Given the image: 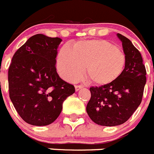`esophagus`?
<instances>
[{
	"instance_id": "obj_1",
	"label": "esophagus",
	"mask_w": 154,
	"mask_h": 154,
	"mask_svg": "<svg viewBox=\"0 0 154 154\" xmlns=\"http://www.w3.org/2000/svg\"><path fill=\"white\" fill-rule=\"evenodd\" d=\"M83 87H83L82 85H76L75 86V90H76V91H78L80 89L83 88Z\"/></svg>"
}]
</instances>
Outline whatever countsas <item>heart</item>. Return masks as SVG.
<instances>
[{
	"label": "heart",
	"mask_w": 154,
	"mask_h": 154,
	"mask_svg": "<svg viewBox=\"0 0 154 154\" xmlns=\"http://www.w3.org/2000/svg\"><path fill=\"white\" fill-rule=\"evenodd\" d=\"M57 69L67 81H75L83 74L91 84L106 86L123 74L126 57L122 50L107 40L93 38L79 41L60 50Z\"/></svg>",
	"instance_id": "1"
}]
</instances>
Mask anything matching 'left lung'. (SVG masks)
I'll return each mask as SVG.
<instances>
[{"instance_id": "obj_1", "label": "left lung", "mask_w": 154, "mask_h": 154, "mask_svg": "<svg viewBox=\"0 0 154 154\" xmlns=\"http://www.w3.org/2000/svg\"><path fill=\"white\" fill-rule=\"evenodd\" d=\"M117 36L126 57L124 72L112 84L90 87L91 97L87 106L89 117L103 126L127 122L140 106L146 84V68L140 51L125 36L119 33Z\"/></svg>"}]
</instances>
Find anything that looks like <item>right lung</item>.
<instances>
[{
    "label": "right lung",
    "instance_id": "right-lung-1",
    "mask_svg": "<svg viewBox=\"0 0 154 154\" xmlns=\"http://www.w3.org/2000/svg\"><path fill=\"white\" fill-rule=\"evenodd\" d=\"M62 40L42 34L30 37L14 54L8 70L9 95L18 114L32 125L51 124L75 88L56 71Z\"/></svg>",
    "mask_w": 154,
    "mask_h": 154
}]
</instances>
